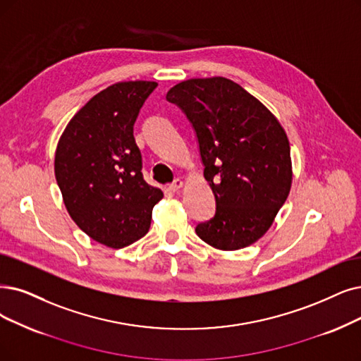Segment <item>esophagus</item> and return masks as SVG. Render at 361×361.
<instances>
[{
	"mask_svg": "<svg viewBox=\"0 0 361 361\" xmlns=\"http://www.w3.org/2000/svg\"><path fill=\"white\" fill-rule=\"evenodd\" d=\"M183 186V182L180 179H175L170 185H169V191L170 192H178Z\"/></svg>",
	"mask_w": 361,
	"mask_h": 361,
	"instance_id": "obj_1",
	"label": "esophagus"
}]
</instances>
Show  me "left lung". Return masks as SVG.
I'll return each mask as SVG.
<instances>
[{
    "label": "left lung",
    "mask_w": 361,
    "mask_h": 361,
    "mask_svg": "<svg viewBox=\"0 0 361 361\" xmlns=\"http://www.w3.org/2000/svg\"><path fill=\"white\" fill-rule=\"evenodd\" d=\"M166 99L191 123L216 201L197 235L219 250H238L261 238L292 185L290 147L277 118L241 85L224 77L192 78Z\"/></svg>",
    "instance_id": "left-lung-1"
}]
</instances>
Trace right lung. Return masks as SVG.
<instances>
[{
    "mask_svg": "<svg viewBox=\"0 0 361 361\" xmlns=\"http://www.w3.org/2000/svg\"><path fill=\"white\" fill-rule=\"evenodd\" d=\"M154 81H124L93 96L69 121L57 143L54 175L63 203L80 229L112 249L148 233L161 190L142 175L133 136Z\"/></svg>",
    "mask_w": 361,
    "mask_h": 361,
    "instance_id": "add662e5",
    "label": "right lung"
}]
</instances>
